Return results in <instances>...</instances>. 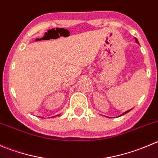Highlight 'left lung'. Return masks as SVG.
<instances>
[{
  "instance_id": "obj_1",
  "label": "left lung",
  "mask_w": 158,
  "mask_h": 158,
  "mask_svg": "<svg viewBox=\"0 0 158 158\" xmlns=\"http://www.w3.org/2000/svg\"><path fill=\"white\" fill-rule=\"evenodd\" d=\"M136 42H137V43H139V42H138V41H137V38H136ZM129 111H131V110H127V112H125V113H123V114H122V115H123V114H125V113H128V112H129Z\"/></svg>"
}]
</instances>
